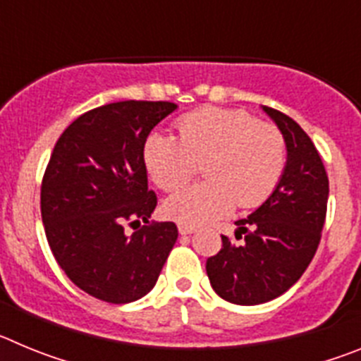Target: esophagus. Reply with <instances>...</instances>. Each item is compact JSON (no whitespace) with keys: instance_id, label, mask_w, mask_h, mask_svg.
I'll use <instances>...</instances> for the list:
<instances>
[{"instance_id":"34e87169","label":"esophagus","mask_w":361,"mask_h":361,"mask_svg":"<svg viewBox=\"0 0 361 361\" xmlns=\"http://www.w3.org/2000/svg\"><path fill=\"white\" fill-rule=\"evenodd\" d=\"M177 228H178V233H180V235H191V233H195V231H197L195 226L186 224V222H178Z\"/></svg>"}]
</instances>
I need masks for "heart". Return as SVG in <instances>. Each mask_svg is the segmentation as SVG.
Returning a JSON list of instances; mask_svg holds the SVG:
<instances>
[{"label":"heart","mask_w":361,"mask_h":361,"mask_svg":"<svg viewBox=\"0 0 361 361\" xmlns=\"http://www.w3.org/2000/svg\"><path fill=\"white\" fill-rule=\"evenodd\" d=\"M178 137L149 133L145 164L161 190L175 191L204 161L208 178L164 202L166 215L191 226L206 224L238 208H257L271 197L288 164V145L276 126L238 108L206 106L177 121Z\"/></svg>","instance_id":"obj_1"}]
</instances>
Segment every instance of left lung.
Wrapping results in <instances>:
<instances>
[{
    "label": "left lung",
    "mask_w": 361,
    "mask_h": 361,
    "mask_svg": "<svg viewBox=\"0 0 361 361\" xmlns=\"http://www.w3.org/2000/svg\"><path fill=\"white\" fill-rule=\"evenodd\" d=\"M288 145V164L276 190L247 219L237 220L242 245L222 235V250L206 273L220 298L257 305L283 295L317 253L327 213L329 178L320 153L289 116L262 106Z\"/></svg>",
    "instance_id": "8db88e82"
}]
</instances>
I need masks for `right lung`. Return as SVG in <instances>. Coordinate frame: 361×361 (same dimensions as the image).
Here are the masks:
<instances>
[{
	"label": "right lung",
	"mask_w": 361,
	"mask_h": 361,
	"mask_svg": "<svg viewBox=\"0 0 361 361\" xmlns=\"http://www.w3.org/2000/svg\"><path fill=\"white\" fill-rule=\"evenodd\" d=\"M177 108L168 101H121L94 108L57 139L41 183V216L54 258L79 289L128 304L153 289L178 229L149 222L157 206L148 190L142 149ZM126 235L123 226L140 224Z\"/></svg>",
	"instance_id": "obj_1"
}]
</instances>
